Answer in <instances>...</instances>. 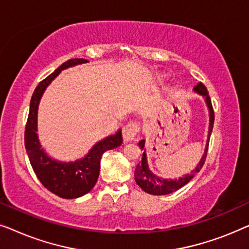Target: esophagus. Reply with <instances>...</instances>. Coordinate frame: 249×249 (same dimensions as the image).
Returning <instances> with one entry per match:
<instances>
[{
    "label": "esophagus",
    "instance_id": "34e87169",
    "mask_svg": "<svg viewBox=\"0 0 249 249\" xmlns=\"http://www.w3.org/2000/svg\"><path fill=\"white\" fill-rule=\"evenodd\" d=\"M139 130H141V125L137 122H130V124L124 125V130H122V137H124V142L134 141Z\"/></svg>",
    "mask_w": 249,
    "mask_h": 249
}]
</instances>
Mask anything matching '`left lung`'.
Masks as SVG:
<instances>
[{
	"mask_svg": "<svg viewBox=\"0 0 249 249\" xmlns=\"http://www.w3.org/2000/svg\"><path fill=\"white\" fill-rule=\"evenodd\" d=\"M194 90L196 91L197 94L202 95V96L205 98V102L207 104V107H209L210 111V127H209V139H207L206 142V148H205V153H204L203 158L200 159V161L198 164H197L196 169L193 170L190 172V175H186L185 177L179 179H162L160 177L155 176L151 170L148 169V164H147V159H146V153L144 151L142 156V162L138 163V165L136 166V171H135V180L137 182V185L141 187V188L144 190L145 193L152 194V195H168V194H171L176 190H178L188 183L190 180L194 178V176L196 173H198L200 171V169L203 168L204 163H205L206 160V155H207V149H209V142H210V136L212 134V129H213V124H214V111H213V107H212V102H211V98L209 96V91H207L206 87L204 86L202 83L197 84V86H195ZM139 147L142 151L145 147V141L142 139L138 142Z\"/></svg>",
	"mask_w": 249,
	"mask_h": 249,
	"instance_id": "left-lung-1",
	"label": "left lung"
}]
</instances>
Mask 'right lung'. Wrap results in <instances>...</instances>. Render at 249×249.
I'll return each instance as SVG.
<instances>
[{"label": "right lung", "mask_w": 249, "mask_h": 249, "mask_svg": "<svg viewBox=\"0 0 249 249\" xmlns=\"http://www.w3.org/2000/svg\"><path fill=\"white\" fill-rule=\"evenodd\" d=\"M86 59H71L64 62L49 77L40 81L30 100L29 114L25 129V147L34 172L46 189L56 196L72 199L89 193L100 176L101 158L104 152L122 144L121 130L96 142L84 159L76 162H60L46 155L37 137V111L44 90L63 69L86 63Z\"/></svg>", "instance_id": "1"}]
</instances>
